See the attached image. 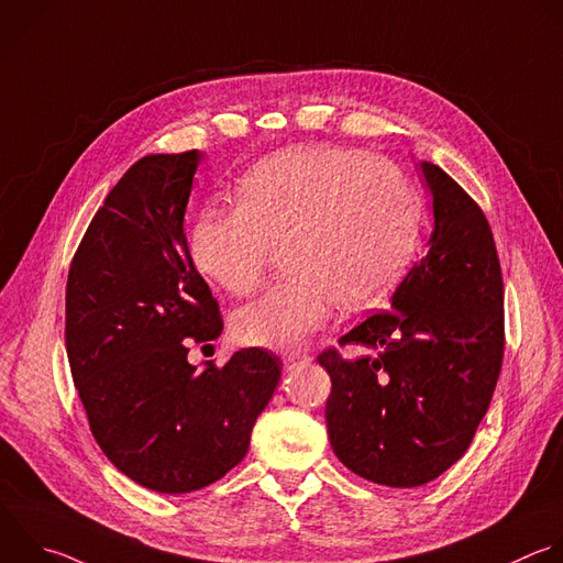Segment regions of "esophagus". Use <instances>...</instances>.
Wrapping results in <instances>:
<instances>
[{"instance_id": "34e87169", "label": "esophagus", "mask_w": 563, "mask_h": 563, "mask_svg": "<svg viewBox=\"0 0 563 563\" xmlns=\"http://www.w3.org/2000/svg\"><path fill=\"white\" fill-rule=\"evenodd\" d=\"M311 357L307 353H300V351H289V353H283V364L287 371L300 366V364H307Z\"/></svg>"}]
</instances>
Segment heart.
<instances>
[{
  "instance_id": "1",
  "label": "heart",
  "mask_w": 563,
  "mask_h": 563,
  "mask_svg": "<svg viewBox=\"0 0 563 563\" xmlns=\"http://www.w3.org/2000/svg\"><path fill=\"white\" fill-rule=\"evenodd\" d=\"M208 206L187 250L195 267L234 296L252 294L274 252L283 283L232 318L241 344L287 351L327 327L335 307L376 302L402 274L418 236L416 190L398 165L342 145L274 154Z\"/></svg>"
}]
</instances>
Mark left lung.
Returning a JSON list of instances; mask_svg holds the SVG:
<instances>
[{"mask_svg":"<svg viewBox=\"0 0 563 563\" xmlns=\"http://www.w3.org/2000/svg\"><path fill=\"white\" fill-rule=\"evenodd\" d=\"M433 197L424 256L378 311L338 344L368 355H318L331 378L327 431L355 475L413 488L440 477L471 446L504 357V283L479 206L438 165L420 163Z\"/></svg>","mask_w":563,"mask_h":563,"instance_id":"8db88e82","label":"left lung"}]
</instances>
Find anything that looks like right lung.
<instances>
[{
    "label": "right lung",
    "mask_w": 563,
    "mask_h": 563,
    "mask_svg": "<svg viewBox=\"0 0 563 563\" xmlns=\"http://www.w3.org/2000/svg\"><path fill=\"white\" fill-rule=\"evenodd\" d=\"M203 154H150L112 187L70 263L66 351L90 431L132 482L167 495L221 479L247 453L280 357L187 362L223 331L183 230ZM203 346V349H206Z\"/></svg>",
    "instance_id": "right-lung-1"
}]
</instances>
